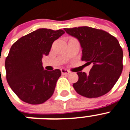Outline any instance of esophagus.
I'll return each mask as SVG.
<instances>
[{
  "instance_id": "34e87169",
  "label": "esophagus",
  "mask_w": 130,
  "mask_h": 130,
  "mask_svg": "<svg viewBox=\"0 0 130 130\" xmlns=\"http://www.w3.org/2000/svg\"><path fill=\"white\" fill-rule=\"evenodd\" d=\"M61 72L62 74H68L70 73V71H68L67 69H65V68H61Z\"/></svg>"
}]
</instances>
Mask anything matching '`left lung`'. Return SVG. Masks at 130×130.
I'll return each instance as SVG.
<instances>
[{"instance_id":"left-lung-1","label":"left lung","mask_w":130,"mask_h":130,"mask_svg":"<svg viewBox=\"0 0 130 130\" xmlns=\"http://www.w3.org/2000/svg\"><path fill=\"white\" fill-rule=\"evenodd\" d=\"M64 30L79 41L82 48L81 60L93 65L88 74L77 72L79 80L73 84L75 91L89 98L108 93L123 70V50L117 39L106 31L88 26Z\"/></svg>"}]
</instances>
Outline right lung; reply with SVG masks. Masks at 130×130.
<instances>
[{
  "label": "right lung",
  "instance_id": "1",
  "mask_svg": "<svg viewBox=\"0 0 130 130\" xmlns=\"http://www.w3.org/2000/svg\"><path fill=\"white\" fill-rule=\"evenodd\" d=\"M62 30L39 28L13 43L5 60L6 77L10 87L22 101L39 104L53 95L62 72L44 70L43 56L49 55Z\"/></svg>",
  "mask_w": 130,
  "mask_h": 130
}]
</instances>
